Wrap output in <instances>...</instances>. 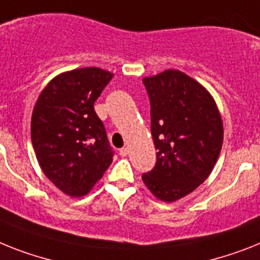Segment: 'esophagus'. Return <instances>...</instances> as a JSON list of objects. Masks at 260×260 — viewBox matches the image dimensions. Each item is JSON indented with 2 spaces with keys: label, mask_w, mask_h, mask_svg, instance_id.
<instances>
[{
  "label": "esophagus",
  "mask_w": 260,
  "mask_h": 260,
  "mask_svg": "<svg viewBox=\"0 0 260 260\" xmlns=\"http://www.w3.org/2000/svg\"><path fill=\"white\" fill-rule=\"evenodd\" d=\"M119 153L121 157H125L126 154H128V148H121V149L119 150Z\"/></svg>",
  "instance_id": "obj_1"
}]
</instances>
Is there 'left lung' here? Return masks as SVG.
Masks as SVG:
<instances>
[{
  "label": "left lung",
  "instance_id": "left-lung-1",
  "mask_svg": "<svg viewBox=\"0 0 260 260\" xmlns=\"http://www.w3.org/2000/svg\"><path fill=\"white\" fill-rule=\"evenodd\" d=\"M150 100L156 165L143 174L154 197L174 202L210 176L223 143V123L214 98L178 70L143 79Z\"/></svg>",
  "mask_w": 260,
  "mask_h": 260
}]
</instances>
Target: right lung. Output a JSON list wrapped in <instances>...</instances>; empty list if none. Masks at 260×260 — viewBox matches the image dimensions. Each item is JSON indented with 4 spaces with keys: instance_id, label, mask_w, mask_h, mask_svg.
Masks as SVG:
<instances>
[{
    "instance_id": "obj_1",
    "label": "right lung",
    "mask_w": 260,
    "mask_h": 260,
    "mask_svg": "<svg viewBox=\"0 0 260 260\" xmlns=\"http://www.w3.org/2000/svg\"><path fill=\"white\" fill-rule=\"evenodd\" d=\"M112 76L99 67L59 74L32 110L31 143L39 167L70 197L88 194L112 162L113 150L93 110Z\"/></svg>"
}]
</instances>
